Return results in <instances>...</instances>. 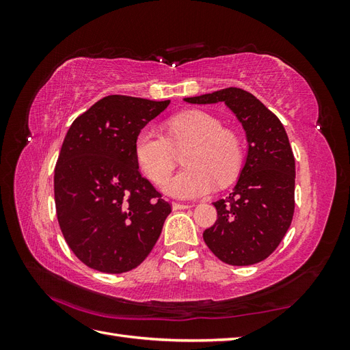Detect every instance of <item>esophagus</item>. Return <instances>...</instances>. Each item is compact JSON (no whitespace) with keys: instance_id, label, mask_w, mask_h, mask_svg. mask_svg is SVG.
Instances as JSON below:
<instances>
[{"instance_id":"34e87169","label":"esophagus","mask_w":350,"mask_h":350,"mask_svg":"<svg viewBox=\"0 0 350 350\" xmlns=\"http://www.w3.org/2000/svg\"><path fill=\"white\" fill-rule=\"evenodd\" d=\"M193 207L191 204H184V203H172V208L174 210H185V208H189Z\"/></svg>"}]
</instances>
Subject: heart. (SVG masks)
Listing matches in <instances>:
<instances>
[{
    "label": "heart",
    "instance_id": "1",
    "mask_svg": "<svg viewBox=\"0 0 350 350\" xmlns=\"http://www.w3.org/2000/svg\"><path fill=\"white\" fill-rule=\"evenodd\" d=\"M175 146L188 149L181 171L163 183L165 193L176 198H198L211 193L216 183L225 187L238 175L243 149L237 131L225 129L217 116L191 111L169 121V134L146 125L135 137L137 163L150 181L159 184L175 163Z\"/></svg>",
    "mask_w": 350,
    "mask_h": 350
}]
</instances>
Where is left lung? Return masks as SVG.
Segmentation results:
<instances>
[{"label": "left lung", "instance_id": "1", "mask_svg": "<svg viewBox=\"0 0 350 350\" xmlns=\"http://www.w3.org/2000/svg\"><path fill=\"white\" fill-rule=\"evenodd\" d=\"M188 103L225 102L247 134L248 154L229 197L217 200L216 224L203 238L230 266L266 260L288 232L295 210V157L280 120L247 90L221 89Z\"/></svg>", "mask_w": 350, "mask_h": 350}]
</instances>
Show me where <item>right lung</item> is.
Listing matches in <instances>:
<instances>
[{"instance_id":"obj_1","label":"right lung","mask_w":350,"mask_h":350,"mask_svg":"<svg viewBox=\"0 0 350 350\" xmlns=\"http://www.w3.org/2000/svg\"><path fill=\"white\" fill-rule=\"evenodd\" d=\"M167 105L111 94L70 126L54 175L57 217L68 247L90 269L130 271L161 237L171 204L142 176L134 143Z\"/></svg>"}]
</instances>
